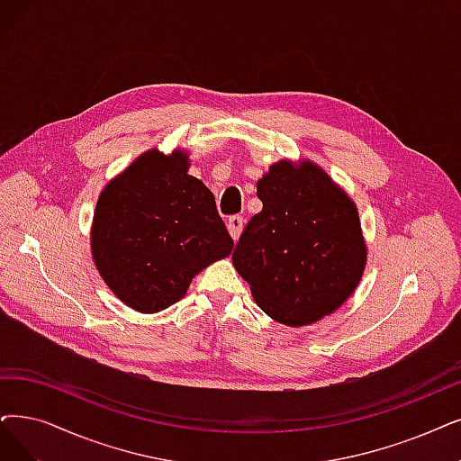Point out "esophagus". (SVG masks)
<instances>
[{
    "instance_id": "1",
    "label": "esophagus",
    "mask_w": 461,
    "mask_h": 461,
    "mask_svg": "<svg viewBox=\"0 0 461 461\" xmlns=\"http://www.w3.org/2000/svg\"><path fill=\"white\" fill-rule=\"evenodd\" d=\"M227 227H229V232L232 236V240H238V238H240V234H242V229H244V217H240V215L229 217Z\"/></svg>"
}]
</instances>
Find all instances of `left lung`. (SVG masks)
<instances>
[{
	"label": "left lung",
	"mask_w": 461,
	"mask_h": 461,
	"mask_svg": "<svg viewBox=\"0 0 461 461\" xmlns=\"http://www.w3.org/2000/svg\"><path fill=\"white\" fill-rule=\"evenodd\" d=\"M263 210L232 253L267 316L289 327L333 314L359 285L366 244L356 202L314 160L282 158L257 181Z\"/></svg>",
	"instance_id": "left-lung-1"
}]
</instances>
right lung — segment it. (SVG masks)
Returning a JSON list of instances; mask_svg holds the SVG:
<instances>
[{
  "mask_svg": "<svg viewBox=\"0 0 461 461\" xmlns=\"http://www.w3.org/2000/svg\"><path fill=\"white\" fill-rule=\"evenodd\" d=\"M189 153H141L102 189L90 227L92 261L115 297L141 314L172 306L234 242Z\"/></svg>",
  "mask_w": 461,
  "mask_h": 461,
  "instance_id": "obj_1",
  "label": "right lung"
}]
</instances>
